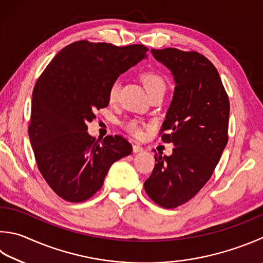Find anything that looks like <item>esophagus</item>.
Wrapping results in <instances>:
<instances>
[{"label":"esophagus","mask_w":263,"mask_h":263,"mask_svg":"<svg viewBox=\"0 0 263 263\" xmlns=\"http://www.w3.org/2000/svg\"><path fill=\"white\" fill-rule=\"evenodd\" d=\"M133 151L135 152V153L142 152V151H143V147H142L141 145H138V144H134V145H133Z\"/></svg>","instance_id":"1"}]
</instances>
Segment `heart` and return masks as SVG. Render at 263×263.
Listing matches in <instances>:
<instances>
[{"mask_svg":"<svg viewBox=\"0 0 263 263\" xmlns=\"http://www.w3.org/2000/svg\"><path fill=\"white\" fill-rule=\"evenodd\" d=\"M141 80L148 93L157 90V89H159V88H166L163 79L159 76V74H157L155 72L148 71V72L142 73ZM120 87H121V85L119 80H115L111 83V86H110V88H108V91H107L108 101H110L111 103H115L118 100L119 92H120ZM125 128L128 133L132 134V135L135 137H141L143 134L141 122L137 120L127 121L125 123Z\"/></svg>","mask_w":263,"mask_h":263,"instance_id":"b5f03b06","label":"heart"}]
</instances>
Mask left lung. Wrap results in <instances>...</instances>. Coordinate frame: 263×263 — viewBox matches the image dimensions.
<instances>
[{
  "mask_svg": "<svg viewBox=\"0 0 263 263\" xmlns=\"http://www.w3.org/2000/svg\"><path fill=\"white\" fill-rule=\"evenodd\" d=\"M171 70L175 90L161 127L172 156H158L144 182L147 196L163 209L195 197L210 180L228 143L230 104L215 66L197 51L151 50Z\"/></svg>",
  "mask_w": 263,
  "mask_h": 263,
  "instance_id": "1",
  "label": "left lung"
}]
</instances>
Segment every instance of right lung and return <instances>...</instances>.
Instances as JSON below:
<instances>
[{"mask_svg":"<svg viewBox=\"0 0 263 263\" xmlns=\"http://www.w3.org/2000/svg\"><path fill=\"white\" fill-rule=\"evenodd\" d=\"M143 44L117 47L82 40L62 49L32 95L29 141L40 173L64 200L81 202L101 189L113 162L129 156L125 138L102 143L88 134L95 112L108 105L111 83L143 58Z\"/></svg>","mask_w":263,"mask_h":263,"instance_id":"1","label":"right lung"}]
</instances>
